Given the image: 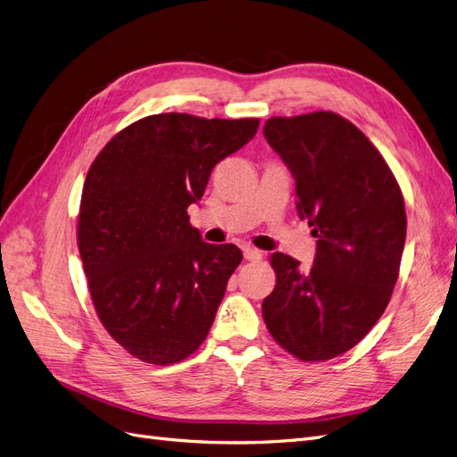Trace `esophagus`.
Masks as SVG:
<instances>
[{
    "label": "esophagus",
    "mask_w": 457,
    "mask_h": 457,
    "mask_svg": "<svg viewBox=\"0 0 457 457\" xmlns=\"http://www.w3.org/2000/svg\"><path fill=\"white\" fill-rule=\"evenodd\" d=\"M244 257H245V261H259L262 257V253L259 250H255V247H244Z\"/></svg>",
    "instance_id": "34e87169"
}]
</instances>
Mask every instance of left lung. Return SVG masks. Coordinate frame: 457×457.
<instances>
[{
    "instance_id": "left-lung-1",
    "label": "left lung",
    "mask_w": 457,
    "mask_h": 457,
    "mask_svg": "<svg viewBox=\"0 0 457 457\" xmlns=\"http://www.w3.org/2000/svg\"><path fill=\"white\" fill-rule=\"evenodd\" d=\"M267 143L295 179L297 212L316 238L314 265L276 252L262 318L303 362L353 349L389 305L406 240L404 198L379 150L336 112L265 121Z\"/></svg>"
}]
</instances>
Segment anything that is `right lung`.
<instances>
[{"label":"right lung","instance_id":"add662e5","mask_svg":"<svg viewBox=\"0 0 457 457\" xmlns=\"http://www.w3.org/2000/svg\"><path fill=\"white\" fill-rule=\"evenodd\" d=\"M257 128V118L154 114L91 163L78 215L89 294L108 334L143 362H181L207 337L242 252L204 242L187 210Z\"/></svg>","mask_w":457,"mask_h":457}]
</instances>
